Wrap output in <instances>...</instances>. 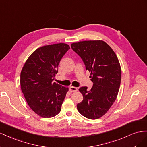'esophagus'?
<instances>
[{"label":"esophagus","mask_w":147,"mask_h":147,"mask_svg":"<svg viewBox=\"0 0 147 147\" xmlns=\"http://www.w3.org/2000/svg\"><path fill=\"white\" fill-rule=\"evenodd\" d=\"M69 89L71 92H76L78 90V88L73 87V86H70Z\"/></svg>","instance_id":"1"}]
</instances>
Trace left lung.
<instances>
[{
  "mask_svg": "<svg viewBox=\"0 0 147 147\" xmlns=\"http://www.w3.org/2000/svg\"><path fill=\"white\" fill-rule=\"evenodd\" d=\"M71 46L91 72L93 82L89 90L86 86L79 88L83 100L77 105L78 110L88 119H98L108 111L118 94L121 69L118 57L102 40L82 41Z\"/></svg>",
  "mask_w": 147,
  "mask_h": 147,
  "instance_id": "obj_1",
  "label": "left lung"
}]
</instances>
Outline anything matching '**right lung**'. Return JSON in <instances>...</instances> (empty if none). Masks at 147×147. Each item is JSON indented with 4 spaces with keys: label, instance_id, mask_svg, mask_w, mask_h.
I'll return each mask as SVG.
<instances>
[{
    "label": "right lung",
    "instance_id": "obj_1",
    "mask_svg": "<svg viewBox=\"0 0 147 147\" xmlns=\"http://www.w3.org/2000/svg\"><path fill=\"white\" fill-rule=\"evenodd\" d=\"M70 49L66 44L45 45L28 58L20 74V85L28 105L42 118H52L61 111L68 88L53 81L58 66Z\"/></svg>",
    "mask_w": 147,
    "mask_h": 147
}]
</instances>
